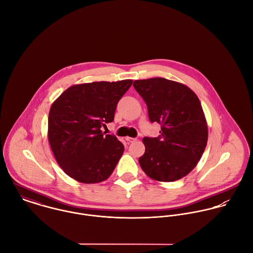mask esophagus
I'll return each mask as SVG.
<instances>
[{
	"label": "esophagus",
	"mask_w": 253,
	"mask_h": 253,
	"mask_svg": "<svg viewBox=\"0 0 253 253\" xmlns=\"http://www.w3.org/2000/svg\"><path fill=\"white\" fill-rule=\"evenodd\" d=\"M126 140L127 142H134V141L136 140V138H133V137H128V136H126Z\"/></svg>",
	"instance_id": "1"
}]
</instances>
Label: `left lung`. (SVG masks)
Wrapping results in <instances>:
<instances>
[{"mask_svg": "<svg viewBox=\"0 0 253 253\" xmlns=\"http://www.w3.org/2000/svg\"><path fill=\"white\" fill-rule=\"evenodd\" d=\"M133 86L147 105L150 121L162 126L159 137L143 138L139 165L153 180H179L195 169L208 143L201 102L190 87L165 78L136 80Z\"/></svg>", "mask_w": 253, "mask_h": 253, "instance_id": "left-lung-1", "label": "left lung"}]
</instances>
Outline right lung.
Returning a JSON list of instances; mask_svg holds the SVG:
<instances>
[{
    "mask_svg": "<svg viewBox=\"0 0 253 253\" xmlns=\"http://www.w3.org/2000/svg\"><path fill=\"white\" fill-rule=\"evenodd\" d=\"M132 80L74 84L51 104L48 142L63 171L75 180L93 184L106 180L125 147L101 127L112 123L117 104Z\"/></svg>",
    "mask_w": 253,
    "mask_h": 253,
    "instance_id": "right-lung-1",
    "label": "right lung"
}]
</instances>
